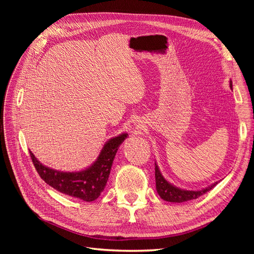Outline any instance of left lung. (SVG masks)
<instances>
[{
  "instance_id": "obj_1",
  "label": "left lung",
  "mask_w": 254,
  "mask_h": 254,
  "mask_svg": "<svg viewBox=\"0 0 254 254\" xmlns=\"http://www.w3.org/2000/svg\"><path fill=\"white\" fill-rule=\"evenodd\" d=\"M230 88L232 89V81L230 80ZM155 175H156V189L159 196L163 199L165 201L168 202H184V201H189V200H193V199H196L198 197H200L201 195L205 194L206 191L211 190L216 184L218 183L215 182L211 186L206 187L201 190H183L178 187L174 186L171 182H168L163 175L161 174L160 168L157 163H155Z\"/></svg>"
}]
</instances>
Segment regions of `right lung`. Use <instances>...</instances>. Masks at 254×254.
<instances>
[{
  "label": "right lung",
  "instance_id": "1",
  "mask_svg": "<svg viewBox=\"0 0 254 254\" xmlns=\"http://www.w3.org/2000/svg\"><path fill=\"white\" fill-rule=\"evenodd\" d=\"M128 133L123 132L107 141L97 159L90 166L79 172H61L43 165L32 151L30 158L39 176L45 183L71 197L83 201H94L101 196L108 181L111 166L120 145L126 140Z\"/></svg>",
  "mask_w": 254,
  "mask_h": 254
}]
</instances>
